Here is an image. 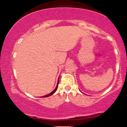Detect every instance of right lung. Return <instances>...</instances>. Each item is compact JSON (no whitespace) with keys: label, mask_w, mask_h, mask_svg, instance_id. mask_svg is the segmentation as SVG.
Listing matches in <instances>:
<instances>
[{"label":"right lung","mask_w":127,"mask_h":127,"mask_svg":"<svg viewBox=\"0 0 127 127\" xmlns=\"http://www.w3.org/2000/svg\"><path fill=\"white\" fill-rule=\"evenodd\" d=\"M59 80H58V83H57V87H56V88H55V90H54V91H52V93H51L50 94H48V95H45V96H43V97H49V96H50V95H52V94H53L55 92L57 91V88H58V85H59Z\"/></svg>","instance_id":"add662e5"}]
</instances>
